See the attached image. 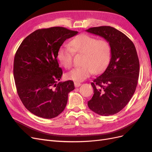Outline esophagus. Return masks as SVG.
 <instances>
[{
  "mask_svg": "<svg viewBox=\"0 0 152 152\" xmlns=\"http://www.w3.org/2000/svg\"><path fill=\"white\" fill-rule=\"evenodd\" d=\"M74 85H75V87H79L81 85V84L80 83V82H74Z\"/></svg>",
  "mask_w": 152,
  "mask_h": 152,
  "instance_id": "obj_1",
  "label": "esophagus"
}]
</instances>
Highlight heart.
I'll list each match as a JSON object with an SVG mask.
<instances>
[{"instance_id": "obj_1", "label": "heart", "mask_w": 152, "mask_h": 152, "mask_svg": "<svg viewBox=\"0 0 152 152\" xmlns=\"http://www.w3.org/2000/svg\"><path fill=\"white\" fill-rule=\"evenodd\" d=\"M73 53L82 54V66L68 72L66 77L68 79L81 82L93 73H99L107 68L111 59L112 48L106 39L81 34L73 38L69 46L62 45L58 49V59L63 67L68 69L72 67Z\"/></svg>"}]
</instances>
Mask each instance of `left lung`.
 Wrapping results in <instances>:
<instances>
[{
	"mask_svg": "<svg viewBox=\"0 0 152 152\" xmlns=\"http://www.w3.org/2000/svg\"><path fill=\"white\" fill-rule=\"evenodd\" d=\"M86 31L102 37L112 48L108 66L91 83L94 94L87 104L101 115H112L126 107L136 91L140 73L136 49L125 34L113 27H93Z\"/></svg>",
	"mask_w": 152,
	"mask_h": 152,
	"instance_id": "8db88e82",
	"label": "left lung"
}]
</instances>
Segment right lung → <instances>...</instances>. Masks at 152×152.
I'll list each match as a JSON object with an SVG mask.
<instances>
[{"label": "right lung", "mask_w": 152, "mask_h": 152, "mask_svg": "<svg viewBox=\"0 0 152 152\" xmlns=\"http://www.w3.org/2000/svg\"><path fill=\"white\" fill-rule=\"evenodd\" d=\"M77 34L60 26L39 29L18 48L13 68L17 93L25 108L35 115L53 118L65 108L68 93L75 86L72 80L57 84L63 74L57 53L66 39Z\"/></svg>", "instance_id": "obj_1"}]
</instances>
